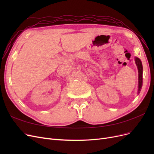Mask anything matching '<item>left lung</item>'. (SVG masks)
Wrapping results in <instances>:
<instances>
[{
	"label": "left lung",
	"mask_w": 154,
	"mask_h": 154,
	"mask_svg": "<svg viewBox=\"0 0 154 154\" xmlns=\"http://www.w3.org/2000/svg\"><path fill=\"white\" fill-rule=\"evenodd\" d=\"M135 62L138 69V91L137 94H139L143 86V65L141 60L137 57H135Z\"/></svg>",
	"instance_id": "8db88e82"
}]
</instances>
